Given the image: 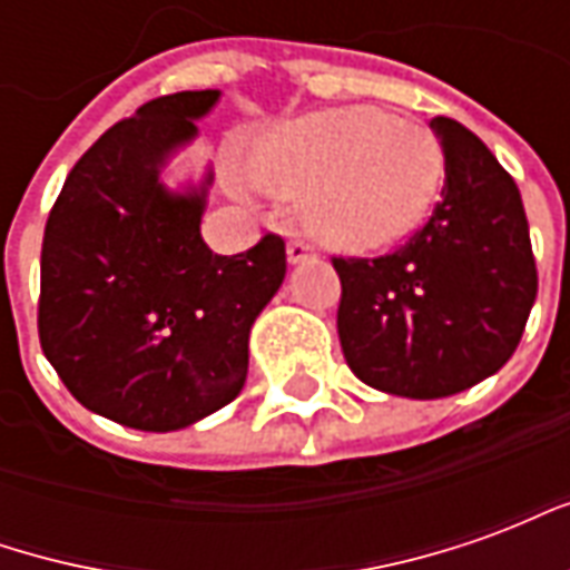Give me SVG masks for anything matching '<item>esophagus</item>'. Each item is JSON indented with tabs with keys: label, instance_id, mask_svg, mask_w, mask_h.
I'll list each match as a JSON object with an SVG mask.
<instances>
[{
	"label": "esophagus",
	"instance_id": "esophagus-1",
	"mask_svg": "<svg viewBox=\"0 0 570 570\" xmlns=\"http://www.w3.org/2000/svg\"><path fill=\"white\" fill-rule=\"evenodd\" d=\"M308 256H314V249H311V244H308V240H305V237L293 232V235H289V244H286V259L296 265V262H305V259H308Z\"/></svg>",
	"mask_w": 570,
	"mask_h": 570
}]
</instances>
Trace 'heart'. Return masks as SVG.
<instances>
[{
  "label": "heart",
  "mask_w": 570,
  "mask_h": 570,
  "mask_svg": "<svg viewBox=\"0 0 570 570\" xmlns=\"http://www.w3.org/2000/svg\"><path fill=\"white\" fill-rule=\"evenodd\" d=\"M249 174L272 191H305V225L326 244L379 249L428 216L442 151L419 125L345 106L272 130L249 151Z\"/></svg>",
  "instance_id": "1"
}]
</instances>
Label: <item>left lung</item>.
Listing matches in <instances>:
<instances>
[{
	"label": "left lung",
	"instance_id": "obj_1",
	"mask_svg": "<svg viewBox=\"0 0 570 570\" xmlns=\"http://www.w3.org/2000/svg\"><path fill=\"white\" fill-rule=\"evenodd\" d=\"M445 158L440 200L406 244L375 259L333 256L338 342L384 394L436 400L513 357L538 296V265L513 176L454 118H433Z\"/></svg>",
	"mask_w": 570,
	"mask_h": 570
}]
</instances>
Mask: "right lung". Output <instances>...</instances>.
I'll return each mask as SVG.
<instances>
[{
    "mask_svg": "<svg viewBox=\"0 0 570 570\" xmlns=\"http://www.w3.org/2000/svg\"><path fill=\"white\" fill-rule=\"evenodd\" d=\"M216 100L179 91L121 118L69 170L45 225V357L81 406L125 428L179 430L232 403L249 326L284 284V237L216 256L200 237L210 179L188 195L158 183Z\"/></svg>",
    "mask_w": 570,
    "mask_h": 570,
    "instance_id": "obj_1",
    "label": "right lung"
}]
</instances>
